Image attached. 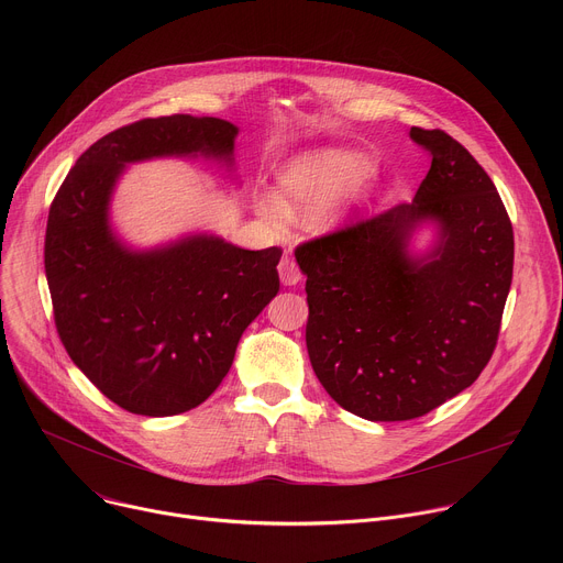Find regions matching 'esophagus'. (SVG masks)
<instances>
[{
	"mask_svg": "<svg viewBox=\"0 0 563 563\" xmlns=\"http://www.w3.org/2000/svg\"><path fill=\"white\" fill-rule=\"evenodd\" d=\"M278 274H280L283 285H289V287H291V285H298L300 278H302L298 265H296L291 258H287V256L278 263Z\"/></svg>",
	"mask_w": 563,
	"mask_h": 563,
	"instance_id": "esophagus-1",
	"label": "esophagus"
}]
</instances>
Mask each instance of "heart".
Listing matches in <instances>:
<instances>
[{
	"label": "heart",
	"instance_id": "b5f03b06",
	"mask_svg": "<svg viewBox=\"0 0 563 563\" xmlns=\"http://www.w3.org/2000/svg\"><path fill=\"white\" fill-rule=\"evenodd\" d=\"M369 174V163L350 151L313 153L280 178V200L258 196L256 211L274 229H285L289 213H313L328 209Z\"/></svg>",
	"mask_w": 563,
	"mask_h": 563
}]
</instances>
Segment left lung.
<instances>
[{"label": "left lung", "instance_id": "1", "mask_svg": "<svg viewBox=\"0 0 563 563\" xmlns=\"http://www.w3.org/2000/svg\"><path fill=\"white\" fill-rule=\"evenodd\" d=\"M432 157L412 202L305 240V341L328 394L367 421L419 419L488 365L512 283L515 235L495 183L441 129H410ZM432 217L442 243L428 262L405 252Z\"/></svg>", "mask_w": 563, "mask_h": 563}]
</instances>
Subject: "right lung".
I'll list each match as a JSON object with an SVG mask.
<instances>
[{
	"instance_id": "1",
	"label": "right lung",
	"mask_w": 563,
	"mask_h": 563,
	"mask_svg": "<svg viewBox=\"0 0 563 563\" xmlns=\"http://www.w3.org/2000/svg\"><path fill=\"white\" fill-rule=\"evenodd\" d=\"M235 133L218 118L137 120L79 155L51 202L44 269L59 341L131 415L174 417L216 391L245 328L278 294L283 250L194 235L133 254L107 222L113 185L126 163L155 155L231 159Z\"/></svg>"
}]
</instances>
